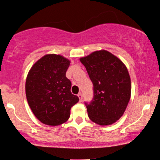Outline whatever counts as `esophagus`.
Returning <instances> with one entry per match:
<instances>
[{"mask_svg": "<svg viewBox=\"0 0 160 160\" xmlns=\"http://www.w3.org/2000/svg\"><path fill=\"white\" fill-rule=\"evenodd\" d=\"M78 96L79 99H80V102H81L82 99V93H79V94L78 95Z\"/></svg>", "mask_w": 160, "mask_h": 160, "instance_id": "obj_1", "label": "esophagus"}]
</instances>
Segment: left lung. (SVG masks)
Returning a JSON list of instances; mask_svg holds the SVG:
<instances>
[{
    "label": "left lung",
    "mask_w": 160,
    "mask_h": 160,
    "mask_svg": "<svg viewBox=\"0 0 160 160\" xmlns=\"http://www.w3.org/2000/svg\"><path fill=\"white\" fill-rule=\"evenodd\" d=\"M80 60L93 84L94 97L86 103L89 119L102 126L114 123L123 115L131 97V79L126 65L104 49Z\"/></svg>",
    "instance_id": "1"
}]
</instances>
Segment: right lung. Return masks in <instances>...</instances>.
Returning <instances> with one entry per match:
<instances>
[{
  "label": "right lung",
  "instance_id": "obj_1",
  "mask_svg": "<svg viewBox=\"0 0 160 160\" xmlns=\"http://www.w3.org/2000/svg\"><path fill=\"white\" fill-rule=\"evenodd\" d=\"M71 62L56 54H47L32 66L25 82L28 103L42 123L58 126L69 119L71 108L79 98L71 92L65 74Z\"/></svg>",
  "mask_w": 160,
  "mask_h": 160
}]
</instances>
